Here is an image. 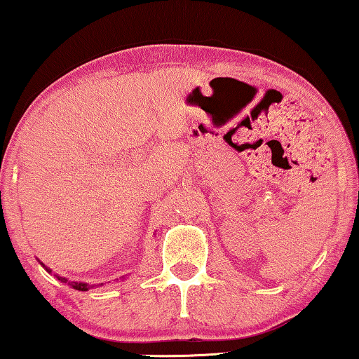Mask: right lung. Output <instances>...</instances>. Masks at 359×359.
Returning <instances> with one entry per match:
<instances>
[{
    "mask_svg": "<svg viewBox=\"0 0 359 359\" xmlns=\"http://www.w3.org/2000/svg\"><path fill=\"white\" fill-rule=\"evenodd\" d=\"M48 273H50V269H47ZM58 279H60L62 283H68L70 284V286L73 287V289H78V291H88V289L90 287H93V286H90V284H86V283H76V281H68L67 278H62V276H57Z\"/></svg>",
    "mask_w": 359,
    "mask_h": 359,
    "instance_id": "obj_1",
    "label": "right lung"
}]
</instances>
